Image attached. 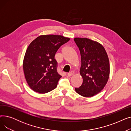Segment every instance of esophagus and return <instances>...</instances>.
<instances>
[{
    "label": "esophagus",
    "instance_id": "obj_1",
    "mask_svg": "<svg viewBox=\"0 0 131 131\" xmlns=\"http://www.w3.org/2000/svg\"><path fill=\"white\" fill-rule=\"evenodd\" d=\"M74 72H70L69 73H68V74H67V76L68 77H71V76H72V75H74Z\"/></svg>",
    "mask_w": 131,
    "mask_h": 131
}]
</instances>
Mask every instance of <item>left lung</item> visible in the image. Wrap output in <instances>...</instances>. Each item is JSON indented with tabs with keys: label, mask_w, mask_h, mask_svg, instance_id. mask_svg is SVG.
<instances>
[{
	"label": "left lung",
	"mask_w": 131,
	"mask_h": 131,
	"mask_svg": "<svg viewBox=\"0 0 131 131\" xmlns=\"http://www.w3.org/2000/svg\"><path fill=\"white\" fill-rule=\"evenodd\" d=\"M75 42L80 51V74L83 83L75 90L84 97H93L106 85L110 73L108 54L101 44L88 38H75Z\"/></svg>",
	"instance_id": "1"
}]
</instances>
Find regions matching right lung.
I'll list each match as a JSON object with an SVG mask.
<instances>
[{
	"label": "right lung",
	"mask_w": 131,
	"mask_h": 131,
	"mask_svg": "<svg viewBox=\"0 0 131 131\" xmlns=\"http://www.w3.org/2000/svg\"><path fill=\"white\" fill-rule=\"evenodd\" d=\"M70 40L60 35H41L29 45L23 67L26 81L32 90L46 93L56 88L61 76L57 72L54 55L59 47Z\"/></svg>",
	"instance_id": "1"
}]
</instances>
